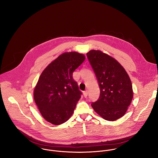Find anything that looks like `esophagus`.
Returning <instances> with one entry per match:
<instances>
[{"label":"esophagus","instance_id":"1","mask_svg":"<svg viewBox=\"0 0 158 158\" xmlns=\"http://www.w3.org/2000/svg\"><path fill=\"white\" fill-rule=\"evenodd\" d=\"M88 90H85V91L83 92V95H84L85 97H86L88 96Z\"/></svg>","mask_w":158,"mask_h":158}]
</instances>
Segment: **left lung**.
Segmentation results:
<instances>
[{
	"mask_svg": "<svg viewBox=\"0 0 158 158\" xmlns=\"http://www.w3.org/2000/svg\"><path fill=\"white\" fill-rule=\"evenodd\" d=\"M86 55L100 89L98 100L91 106L104 119L115 121L125 114L133 99L131 80L125 69L108 55L94 50Z\"/></svg>",
	"mask_w": 158,
	"mask_h": 158,
	"instance_id": "obj_1",
	"label": "left lung"
}]
</instances>
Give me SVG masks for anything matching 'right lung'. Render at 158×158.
<instances>
[{"instance_id":"right-lung-1","label":"right lung","mask_w":158,"mask_h":158,"mask_svg":"<svg viewBox=\"0 0 158 158\" xmlns=\"http://www.w3.org/2000/svg\"><path fill=\"white\" fill-rule=\"evenodd\" d=\"M85 60V55L78 52L64 53L41 74L34 89V99L47 122L60 125L72 115L82 94L72 75Z\"/></svg>"}]
</instances>
